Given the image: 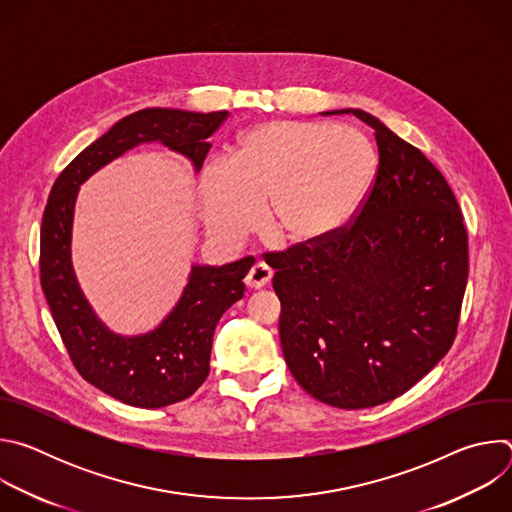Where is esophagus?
I'll list each match as a JSON object with an SVG mask.
<instances>
[{
	"instance_id": "obj_1",
	"label": "esophagus",
	"mask_w": 512,
	"mask_h": 512,
	"mask_svg": "<svg viewBox=\"0 0 512 512\" xmlns=\"http://www.w3.org/2000/svg\"><path fill=\"white\" fill-rule=\"evenodd\" d=\"M271 277H273L271 267H269L267 263H263V261H257V263L249 269V273H247L245 281H247V285H249V287L259 289V287L267 285V283L271 281Z\"/></svg>"
}]
</instances>
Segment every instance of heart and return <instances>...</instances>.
<instances>
[{
	"instance_id": "b5f03b06",
	"label": "heart",
	"mask_w": 512,
	"mask_h": 512,
	"mask_svg": "<svg viewBox=\"0 0 512 512\" xmlns=\"http://www.w3.org/2000/svg\"><path fill=\"white\" fill-rule=\"evenodd\" d=\"M375 145L362 131L322 121L275 119L243 131L231 162L214 160L200 182L208 229L235 241L257 221L283 241L310 243L346 227L377 178Z\"/></svg>"
}]
</instances>
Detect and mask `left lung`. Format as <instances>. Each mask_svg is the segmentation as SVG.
<instances>
[{
	"label": "left lung",
	"instance_id": "left-lung-1",
	"mask_svg": "<svg viewBox=\"0 0 512 512\" xmlns=\"http://www.w3.org/2000/svg\"><path fill=\"white\" fill-rule=\"evenodd\" d=\"M373 190L338 233L267 253L289 373L314 399L367 409L397 399L452 348L468 283L460 204L417 148L377 117Z\"/></svg>",
	"mask_w": 512,
	"mask_h": 512
}]
</instances>
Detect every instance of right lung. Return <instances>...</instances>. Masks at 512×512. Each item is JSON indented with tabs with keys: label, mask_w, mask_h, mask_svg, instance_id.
<instances>
[{
	"label": "right lung",
	"mask_w": 512,
	"mask_h": 512,
	"mask_svg": "<svg viewBox=\"0 0 512 512\" xmlns=\"http://www.w3.org/2000/svg\"><path fill=\"white\" fill-rule=\"evenodd\" d=\"M227 117L229 111L141 109L72 160L48 194L40 229V283L48 308L79 375L125 405L166 407L188 399L206 381L216 322L243 298V279L255 257L223 267L194 265L178 306L156 330L117 336L93 314L72 271L70 233L79 186L143 141H162L188 156L198 170L212 145L208 137Z\"/></svg>",
	"instance_id": "right-lung-1"
}]
</instances>
